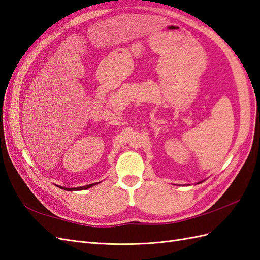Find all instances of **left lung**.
<instances>
[{"label": "left lung", "instance_id": "8db88e82", "mask_svg": "<svg viewBox=\"0 0 260 260\" xmlns=\"http://www.w3.org/2000/svg\"><path fill=\"white\" fill-rule=\"evenodd\" d=\"M202 182H203V181H202ZM198 183H200V182H198Z\"/></svg>", "mask_w": 260, "mask_h": 260}]
</instances>
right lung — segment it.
<instances>
[{
  "label": "right lung",
  "mask_w": 260,
  "mask_h": 260,
  "mask_svg": "<svg viewBox=\"0 0 260 260\" xmlns=\"http://www.w3.org/2000/svg\"><path fill=\"white\" fill-rule=\"evenodd\" d=\"M99 183H100V182L88 184V185H84V186H78V187H64V186H60V185H56V186H58L59 188H62V190H66V191H81V190H86V188L92 187V186L96 185V184H99Z\"/></svg>",
  "instance_id": "obj_1"
}]
</instances>
